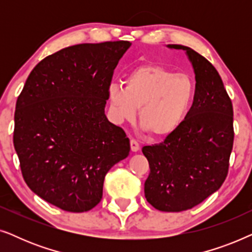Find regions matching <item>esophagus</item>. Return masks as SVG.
Masks as SVG:
<instances>
[{
    "instance_id": "34e87169",
    "label": "esophagus",
    "mask_w": 252,
    "mask_h": 252,
    "mask_svg": "<svg viewBox=\"0 0 252 252\" xmlns=\"http://www.w3.org/2000/svg\"><path fill=\"white\" fill-rule=\"evenodd\" d=\"M130 150H132L133 153H136V151L140 150V144L136 140H130Z\"/></svg>"
}]
</instances>
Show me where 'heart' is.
Returning <instances> with one entry per match:
<instances>
[{
	"label": "heart",
	"instance_id": "heart-1",
	"mask_svg": "<svg viewBox=\"0 0 252 252\" xmlns=\"http://www.w3.org/2000/svg\"><path fill=\"white\" fill-rule=\"evenodd\" d=\"M125 86L111 84L108 89L111 115L116 122L139 120L154 136L167 135L178 128L189 110L195 93L191 78L174 73L163 65L144 64L130 71Z\"/></svg>",
	"mask_w": 252,
	"mask_h": 252
}]
</instances>
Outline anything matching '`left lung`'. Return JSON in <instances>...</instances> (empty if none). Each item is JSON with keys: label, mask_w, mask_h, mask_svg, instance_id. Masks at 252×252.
Instances as JSON below:
<instances>
[{"label": "left lung", "mask_w": 252, "mask_h": 252, "mask_svg": "<svg viewBox=\"0 0 252 252\" xmlns=\"http://www.w3.org/2000/svg\"><path fill=\"white\" fill-rule=\"evenodd\" d=\"M184 49L195 71L194 102L177 129L142 153L150 173L147 201L159 211L180 212L218 190L228 174L233 149V104L216 67L190 48Z\"/></svg>", "instance_id": "obj_1"}]
</instances>
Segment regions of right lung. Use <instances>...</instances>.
<instances>
[{
    "label": "right lung",
    "mask_w": 252,
    "mask_h": 252,
    "mask_svg": "<svg viewBox=\"0 0 252 252\" xmlns=\"http://www.w3.org/2000/svg\"><path fill=\"white\" fill-rule=\"evenodd\" d=\"M128 41L81 43L43 58L17 98L13 146L24 180L68 212L98 204L103 182L129 155L122 127L106 118L108 89Z\"/></svg>",
    "instance_id": "obj_1"
}]
</instances>
